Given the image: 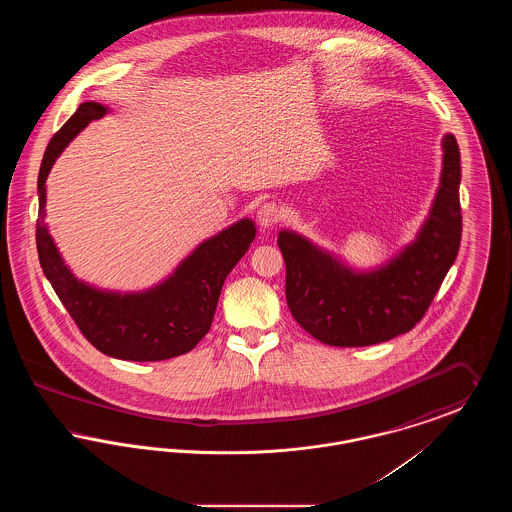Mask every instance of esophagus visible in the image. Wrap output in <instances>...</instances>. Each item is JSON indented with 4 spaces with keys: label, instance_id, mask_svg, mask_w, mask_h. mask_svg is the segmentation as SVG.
Masks as SVG:
<instances>
[{
    "label": "esophagus",
    "instance_id": "1",
    "mask_svg": "<svg viewBox=\"0 0 512 512\" xmlns=\"http://www.w3.org/2000/svg\"><path fill=\"white\" fill-rule=\"evenodd\" d=\"M257 219H259L261 226L270 228V226L278 224V220L282 219V207L278 203H274V201H267V203H263L259 207Z\"/></svg>",
    "mask_w": 512,
    "mask_h": 512
}]
</instances>
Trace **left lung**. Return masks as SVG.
Instances as JSON below:
<instances>
[{
  "label": "left lung",
  "mask_w": 512,
  "mask_h": 512,
  "mask_svg": "<svg viewBox=\"0 0 512 512\" xmlns=\"http://www.w3.org/2000/svg\"><path fill=\"white\" fill-rule=\"evenodd\" d=\"M443 167L432 211L413 244L388 265L355 272L303 236L282 230L286 299L297 324L336 347H365L413 330L455 263L463 217L461 153L453 134L441 140Z\"/></svg>",
  "instance_id": "1"
}]
</instances>
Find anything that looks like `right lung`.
Listing matches in <instances>:
<instances>
[{"mask_svg":"<svg viewBox=\"0 0 512 512\" xmlns=\"http://www.w3.org/2000/svg\"><path fill=\"white\" fill-rule=\"evenodd\" d=\"M103 115H107V107L101 103H82L46 147L38 174L36 247L40 265L84 338L103 355L140 363L165 361L192 351L209 332L222 284L253 242L255 224L242 219L197 245L174 274L147 292H103L80 282L49 236L46 180L55 159L74 136Z\"/></svg>","mask_w":512,"mask_h":512,"instance_id":"add662e5","label":"right lung"}]
</instances>
